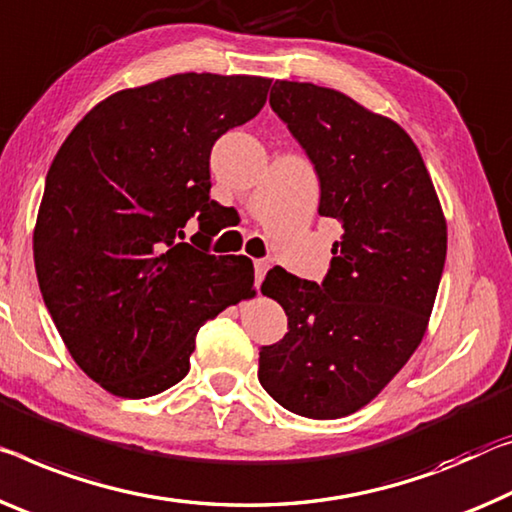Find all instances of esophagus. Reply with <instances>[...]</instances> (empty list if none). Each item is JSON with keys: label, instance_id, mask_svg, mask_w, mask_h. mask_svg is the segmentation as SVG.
<instances>
[{"label": "esophagus", "instance_id": "obj_1", "mask_svg": "<svg viewBox=\"0 0 512 512\" xmlns=\"http://www.w3.org/2000/svg\"><path fill=\"white\" fill-rule=\"evenodd\" d=\"M267 270H270V263L267 261H254V274H256V283H261L265 279Z\"/></svg>", "mask_w": 512, "mask_h": 512}]
</instances>
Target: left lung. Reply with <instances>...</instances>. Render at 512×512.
Wrapping results in <instances>:
<instances>
[{
    "label": "left lung",
    "mask_w": 512,
    "mask_h": 512,
    "mask_svg": "<svg viewBox=\"0 0 512 512\" xmlns=\"http://www.w3.org/2000/svg\"><path fill=\"white\" fill-rule=\"evenodd\" d=\"M270 105L316 164L322 217L343 224L322 286L274 267L263 295L288 334L258 357L286 410L338 419L371 403L419 348L446 261V217L412 137L345 93L277 80Z\"/></svg>",
    "instance_id": "obj_1"
}]
</instances>
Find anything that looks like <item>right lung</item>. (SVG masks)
I'll list each match as a JSON object with an SVG mask.
<instances>
[{
	"mask_svg": "<svg viewBox=\"0 0 512 512\" xmlns=\"http://www.w3.org/2000/svg\"><path fill=\"white\" fill-rule=\"evenodd\" d=\"M270 77L178 73L100 100L54 155L34 226L47 311L75 364L119 398L190 371L194 338L256 295L247 256L208 254L210 148L261 112ZM200 215L196 248L184 224Z\"/></svg>",
	"mask_w": 512,
	"mask_h": 512,
	"instance_id": "right-lung-1",
	"label": "right lung"
}]
</instances>
